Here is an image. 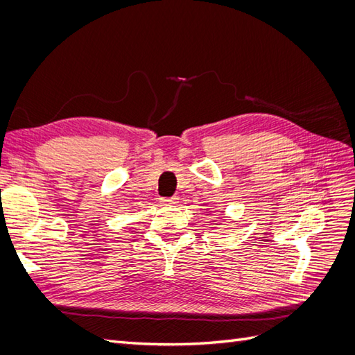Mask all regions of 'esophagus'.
<instances>
[{"label": "esophagus", "instance_id": "esophagus-1", "mask_svg": "<svg viewBox=\"0 0 355 355\" xmlns=\"http://www.w3.org/2000/svg\"><path fill=\"white\" fill-rule=\"evenodd\" d=\"M178 202V198H161V204H163V206H173V204H176Z\"/></svg>", "mask_w": 355, "mask_h": 355}]
</instances>
